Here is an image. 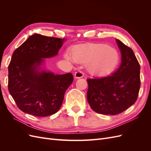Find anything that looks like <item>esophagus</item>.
<instances>
[{
	"instance_id": "34e87169",
	"label": "esophagus",
	"mask_w": 151,
	"mask_h": 151,
	"mask_svg": "<svg viewBox=\"0 0 151 151\" xmlns=\"http://www.w3.org/2000/svg\"><path fill=\"white\" fill-rule=\"evenodd\" d=\"M83 76H84V73H83V72H82L81 70L77 71L74 74V77L76 79L82 78V77H83Z\"/></svg>"
}]
</instances>
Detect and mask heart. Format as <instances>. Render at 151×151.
I'll return each mask as SVG.
<instances>
[{
    "instance_id": "b5f03b06",
    "label": "heart",
    "mask_w": 151,
    "mask_h": 151,
    "mask_svg": "<svg viewBox=\"0 0 151 151\" xmlns=\"http://www.w3.org/2000/svg\"><path fill=\"white\" fill-rule=\"evenodd\" d=\"M65 57L74 63H87L88 70L92 74L104 76L115 70L120 62L117 50L105 44H89L78 46L72 50V55L66 53Z\"/></svg>"
}]
</instances>
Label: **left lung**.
<instances>
[{"instance_id": "left-lung-1", "label": "left lung", "mask_w": 151, "mask_h": 151, "mask_svg": "<svg viewBox=\"0 0 151 151\" xmlns=\"http://www.w3.org/2000/svg\"><path fill=\"white\" fill-rule=\"evenodd\" d=\"M116 42L122 55L118 69L110 76L87 79L90 106L104 115H117L134 104L140 86V67L133 50L119 40Z\"/></svg>"}]
</instances>
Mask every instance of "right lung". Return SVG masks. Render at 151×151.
<instances>
[{
  "label": "right lung",
  "mask_w": 151,
  "mask_h": 151,
  "mask_svg": "<svg viewBox=\"0 0 151 151\" xmlns=\"http://www.w3.org/2000/svg\"><path fill=\"white\" fill-rule=\"evenodd\" d=\"M65 39L31 35L14 52L8 67V89L22 111L47 116L61 107L65 91L72 83L71 73L55 75L41 69L43 58L57 55Z\"/></svg>",
  "instance_id": "add662e5"
}]
</instances>
